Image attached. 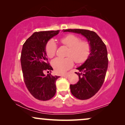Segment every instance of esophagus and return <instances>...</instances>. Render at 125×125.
<instances>
[{"label":"esophagus","instance_id":"obj_1","mask_svg":"<svg viewBox=\"0 0 125 125\" xmlns=\"http://www.w3.org/2000/svg\"><path fill=\"white\" fill-rule=\"evenodd\" d=\"M69 76V74L68 73H66V74H62V75H61L62 77H67Z\"/></svg>","mask_w":125,"mask_h":125}]
</instances>
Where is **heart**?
Returning <instances> with one entry per match:
<instances>
[{"label": "heart", "mask_w": 125, "mask_h": 125, "mask_svg": "<svg viewBox=\"0 0 125 125\" xmlns=\"http://www.w3.org/2000/svg\"><path fill=\"white\" fill-rule=\"evenodd\" d=\"M62 43L68 47L69 50L65 58H57L52 62V66L58 73H63L73 66L74 60L77 63L86 61L90 53V46L87 42L81 41V38L77 36L67 35L61 38ZM57 45L53 40H50L46 45V53L49 58L55 55Z\"/></svg>", "instance_id": "obj_1"}]
</instances>
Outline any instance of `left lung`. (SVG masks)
Returning a JSON list of instances; mask_svg holds the SVG:
<instances>
[{"instance_id":"left-lung-1","label":"left lung","mask_w":125,"mask_h":125,"mask_svg":"<svg viewBox=\"0 0 125 125\" xmlns=\"http://www.w3.org/2000/svg\"><path fill=\"white\" fill-rule=\"evenodd\" d=\"M81 34L90 46V53L86 61L76 68L79 81L71 84L72 94L76 98L86 100L95 94L104 83L108 66L106 46L94 31L85 29H66L63 31Z\"/></svg>"}]
</instances>
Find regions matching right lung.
Instances as JSON below:
<instances>
[{
  "label": "right lung",
  "mask_w": 125,
  "mask_h": 125,
  "mask_svg": "<svg viewBox=\"0 0 125 125\" xmlns=\"http://www.w3.org/2000/svg\"><path fill=\"white\" fill-rule=\"evenodd\" d=\"M59 33V31L35 32L23 45L21 62L24 81L31 95L38 100H48L56 94L55 83L60 76L46 75L44 72L53 70L47 58L46 45Z\"/></svg>",
  "instance_id": "right-lung-1"
}]
</instances>
